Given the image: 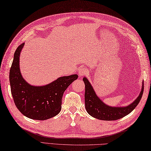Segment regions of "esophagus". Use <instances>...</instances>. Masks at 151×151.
<instances>
[{"mask_svg": "<svg viewBox=\"0 0 151 151\" xmlns=\"http://www.w3.org/2000/svg\"><path fill=\"white\" fill-rule=\"evenodd\" d=\"M86 73H87V70L84 68H83V67H81V68H80L78 69V74L81 76H84L85 75H86Z\"/></svg>", "mask_w": 151, "mask_h": 151, "instance_id": "34e87169", "label": "esophagus"}]
</instances>
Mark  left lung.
I'll use <instances>...</instances> for the list:
<instances>
[{"mask_svg":"<svg viewBox=\"0 0 151 151\" xmlns=\"http://www.w3.org/2000/svg\"><path fill=\"white\" fill-rule=\"evenodd\" d=\"M85 84V106L88 113L92 117L104 121L117 120L126 116L134 110L142 97L144 89L143 83L142 91L138 97L132 104L125 107H111L104 104L95 93L90 83L86 78H83Z\"/></svg>","mask_w":151,"mask_h":151,"instance_id":"left-lung-1","label":"left lung"}]
</instances>
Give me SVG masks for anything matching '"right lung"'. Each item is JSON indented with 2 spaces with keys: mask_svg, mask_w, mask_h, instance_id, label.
Returning <instances> with one entry per match:
<instances>
[{
  "mask_svg": "<svg viewBox=\"0 0 151 151\" xmlns=\"http://www.w3.org/2000/svg\"><path fill=\"white\" fill-rule=\"evenodd\" d=\"M24 43L19 45L14 53L9 70L11 93L18 110L30 119L46 120L60 113L63 93L77 75L63 76L45 86H33L22 77L19 69V55Z\"/></svg>",
  "mask_w": 151,
  "mask_h": 151,
  "instance_id": "add662e5",
  "label": "right lung"
}]
</instances>
